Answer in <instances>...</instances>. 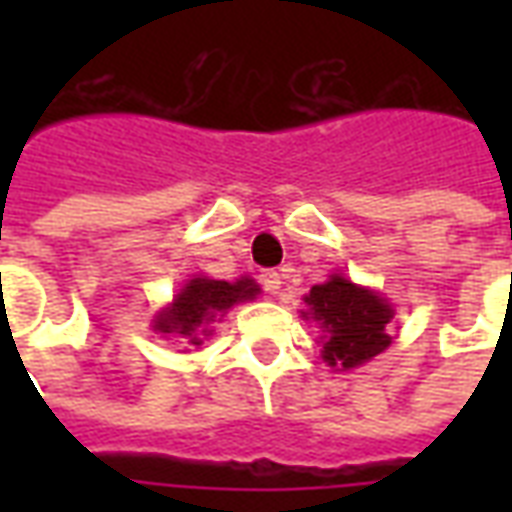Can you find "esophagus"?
Here are the masks:
<instances>
[{
	"mask_svg": "<svg viewBox=\"0 0 512 512\" xmlns=\"http://www.w3.org/2000/svg\"><path fill=\"white\" fill-rule=\"evenodd\" d=\"M260 285H263V290L266 293H279V288H282V277H279V271H263L260 274Z\"/></svg>",
	"mask_w": 512,
	"mask_h": 512,
	"instance_id": "1",
	"label": "esophagus"
}]
</instances>
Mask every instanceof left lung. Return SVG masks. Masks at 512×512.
Listing matches in <instances>:
<instances>
[{"label":"left lung","instance_id":"8db88e82","mask_svg":"<svg viewBox=\"0 0 512 512\" xmlns=\"http://www.w3.org/2000/svg\"><path fill=\"white\" fill-rule=\"evenodd\" d=\"M310 312L326 332L323 359L332 367L362 365L381 354L392 337L386 334V323L392 321V307L378 293L356 288L354 282L332 277L323 285H315L307 296Z\"/></svg>","mask_w":512,"mask_h":512}]
</instances>
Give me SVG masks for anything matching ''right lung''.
<instances>
[{"label":"right lung","mask_w":512,"mask_h":512,"mask_svg":"<svg viewBox=\"0 0 512 512\" xmlns=\"http://www.w3.org/2000/svg\"><path fill=\"white\" fill-rule=\"evenodd\" d=\"M257 285L252 279H238V282H224V279H191L186 288L175 296V304L167 312H161L156 321V329L164 334H178L186 337L191 345H200L205 334V323L216 318V312L230 310L233 304L244 299H252L257 293Z\"/></svg>","instance_id":"1"}]
</instances>
